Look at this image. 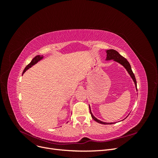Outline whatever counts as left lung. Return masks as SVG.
<instances>
[{"label":"left lung","instance_id":"left-lung-1","mask_svg":"<svg viewBox=\"0 0 158 158\" xmlns=\"http://www.w3.org/2000/svg\"><path fill=\"white\" fill-rule=\"evenodd\" d=\"M107 60H111V59H114V60H115L117 62H118V63H119L120 64H121L123 66H124V67H125L127 70L128 71V73H129V74L131 75V76L132 77L134 82H135V85H136V78H135V74H134L133 72L131 69V64H129L128 61L125 58V57H123V56H121L120 54L118 53V52L114 50V49H109V50H107ZM137 89V88H136ZM89 112H90V114L91 115H92V117L93 118V119L94 121H95L96 122L99 123H101V124H103V125H111V124H113L114 123H105V122H102L101 121L98 120V118H95L93 114L92 113V112H91V110H90V107H89Z\"/></svg>","mask_w":158,"mask_h":158}]
</instances>
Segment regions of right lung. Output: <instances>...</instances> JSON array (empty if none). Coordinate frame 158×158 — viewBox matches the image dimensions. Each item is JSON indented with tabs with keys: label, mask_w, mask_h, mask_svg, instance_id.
Wrapping results in <instances>:
<instances>
[{
	"label": "right lung",
	"mask_w": 158,
	"mask_h": 158,
	"mask_svg": "<svg viewBox=\"0 0 158 158\" xmlns=\"http://www.w3.org/2000/svg\"><path fill=\"white\" fill-rule=\"evenodd\" d=\"M42 58H43V56H40V55H37V56H35L34 58H33L32 59V60L31 61V63L26 66V68L24 69V70H23V73H24L27 69H29L30 68H31L33 65H34L35 64H36L37 62L40 60Z\"/></svg>",
	"instance_id": "1"
}]
</instances>
